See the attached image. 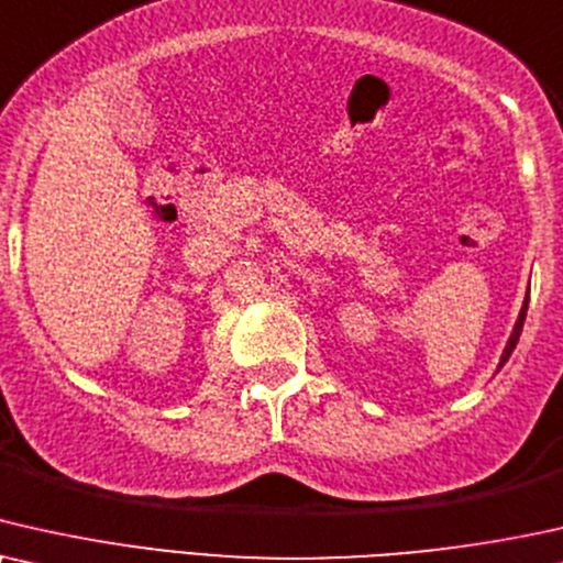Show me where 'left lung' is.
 Here are the masks:
<instances>
[{"instance_id": "obj_1", "label": "left lung", "mask_w": 563, "mask_h": 563, "mask_svg": "<svg viewBox=\"0 0 563 563\" xmlns=\"http://www.w3.org/2000/svg\"><path fill=\"white\" fill-rule=\"evenodd\" d=\"M530 290V288H528ZM526 313H528V298H526V303H522V309H520V317H517V321H515V329H512V334H509V340H507V347H505V352H501V360H499V368L501 365L507 363L509 360V355H512V350H515V344H517V340H520V332H522V324H526Z\"/></svg>"}]
</instances>
